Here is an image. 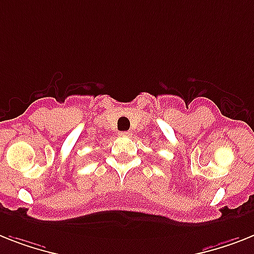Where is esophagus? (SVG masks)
Here are the masks:
<instances>
[{"mask_svg": "<svg viewBox=\"0 0 254 254\" xmlns=\"http://www.w3.org/2000/svg\"><path fill=\"white\" fill-rule=\"evenodd\" d=\"M119 136H123V137H128V136H131V131H121V132H119Z\"/></svg>", "mask_w": 254, "mask_h": 254, "instance_id": "1", "label": "esophagus"}]
</instances>
